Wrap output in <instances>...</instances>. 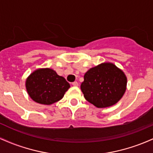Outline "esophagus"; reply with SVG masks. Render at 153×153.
<instances>
[{"mask_svg": "<svg viewBox=\"0 0 153 153\" xmlns=\"http://www.w3.org/2000/svg\"><path fill=\"white\" fill-rule=\"evenodd\" d=\"M72 84H73V86H78V82H77V81H75V82H73V83H72Z\"/></svg>", "mask_w": 153, "mask_h": 153, "instance_id": "1", "label": "esophagus"}]
</instances>
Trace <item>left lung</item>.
<instances>
[{"label": "left lung", "mask_w": 153, "mask_h": 153, "mask_svg": "<svg viewBox=\"0 0 153 153\" xmlns=\"http://www.w3.org/2000/svg\"><path fill=\"white\" fill-rule=\"evenodd\" d=\"M127 87L123 71L112 63H102L84 75L80 88L88 102L98 108L113 106L122 99Z\"/></svg>", "instance_id": "left-lung-1"}]
</instances>
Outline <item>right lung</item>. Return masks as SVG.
Returning a JSON list of instances; mask_svg holds the SVG:
<instances>
[{"label":"right lung","instance_id":"obj_1","mask_svg":"<svg viewBox=\"0 0 153 153\" xmlns=\"http://www.w3.org/2000/svg\"><path fill=\"white\" fill-rule=\"evenodd\" d=\"M26 87L35 102L50 105L62 99L70 84L53 70L45 68L31 73L26 80Z\"/></svg>","mask_w":153,"mask_h":153}]
</instances>
